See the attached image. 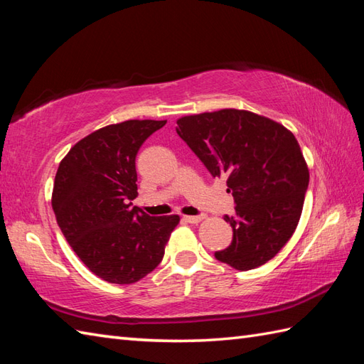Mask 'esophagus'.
Wrapping results in <instances>:
<instances>
[{
    "mask_svg": "<svg viewBox=\"0 0 364 364\" xmlns=\"http://www.w3.org/2000/svg\"><path fill=\"white\" fill-rule=\"evenodd\" d=\"M183 219L189 222V223H198V222L203 220V215H184Z\"/></svg>",
    "mask_w": 364,
    "mask_h": 364,
    "instance_id": "34e87169",
    "label": "esophagus"
}]
</instances>
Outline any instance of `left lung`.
Listing matches in <instances>:
<instances>
[{"mask_svg":"<svg viewBox=\"0 0 364 364\" xmlns=\"http://www.w3.org/2000/svg\"><path fill=\"white\" fill-rule=\"evenodd\" d=\"M176 125L235 197V214L225 215L233 241L214 257L237 270L272 259L296 231L310 181L297 139L280 123L239 109L186 115Z\"/></svg>","mask_w":364,"mask_h":364,"instance_id":"8db88e82","label":"left lung"}]
</instances>
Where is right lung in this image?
Instances as JSON below:
<instances>
[{"mask_svg": "<svg viewBox=\"0 0 364 364\" xmlns=\"http://www.w3.org/2000/svg\"><path fill=\"white\" fill-rule=\"evenodd\" d=\"M167 120H127L100 128L60 161L51 205L58 225L90 272L115 284L144 278L164 257L178 215L151 218L133 206L136 156Z\"/></svg>", "mask_w": 364, "mask_h": 364, "instance_id": "obj_1", "label": "right lung"}]
</instances>
